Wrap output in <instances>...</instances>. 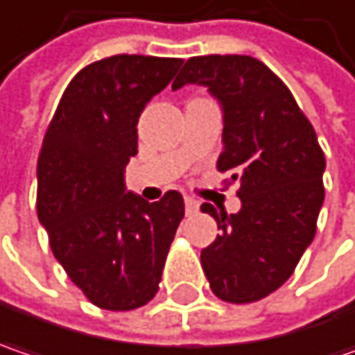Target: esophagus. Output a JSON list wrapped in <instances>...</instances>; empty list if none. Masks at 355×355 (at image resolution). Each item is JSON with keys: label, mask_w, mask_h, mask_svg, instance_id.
<instances>
[{"label": "esophagus", "mask_w": 355, "mask_h": 355, "mask_svg": "<svg viewBox=\"0 0 355 355\" xmlns=\"http://www.w3.org/2000/svg\"><path fill=\"white\" fill-rule=\"evenodd\" d=\"M184 211H187V215H195L198 211V200H195L193 197L184 198Z\"/></svg>", "instance_id": "34e87169"}]
</instances>
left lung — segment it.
Instances as JSON below:
<instances>
[{"mask_svg": "<svg viewBox=\"0 0 355 355\" xmlns=\"http://www.w3.org/2000/svg\"><path fill=\"white\" fill-rule=\"evenodd\" d=\"M184 84L205 86L219 100L225 126L217 168L241 184L239 213L200 207L220 229L200 251L202 271L223 302H259L291 277L315 237L322 146L289 88L257 58H191L173 90Z\"/></svg>", "mask_w": 355, "mask_h": 355, "instance_id": "obj_1", "label": "left lung"}]
</instances>
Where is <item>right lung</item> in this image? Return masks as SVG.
<instances>
[{
    "mask_svg": "<svg viewBox=\"0 0 355 355\" xmlns=\"http://www.w3.org/2000/svg\"><path fill=\"white\" fill-rule=\"evenodd\" d=\"M180 64V58L120 53L82 68L44 136L37 219L53 257L102 309L130 311L157 295L184 217L177 191L148 202L124 184V168L138 153V118Z\"/></svg>",
    "mask_w": 355,
    "mask_h": 355,
    "instance_id": "obj_1",
    "label": "right lung"
}]
</instances>
